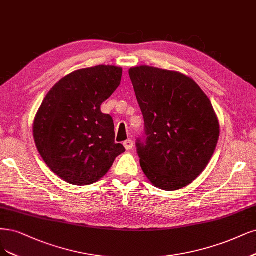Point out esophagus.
<instances>
[{
    "instance_id": "esophagus-1",
    "label": "esophagus",
    "mask_w": 256,
    "mask_h": 256,
    "mask_svg": "<svg viewBox=\"0 0 256 256\" xmlns=\"http://www.w3.org/2000/svg\"><path fill=\"white\" fill-rule=\"evenodd\" d=\"M124 146H125V148L127 149V150H130V149H132V147H134V140H125Z\"/></svg>"
}]
</instances>
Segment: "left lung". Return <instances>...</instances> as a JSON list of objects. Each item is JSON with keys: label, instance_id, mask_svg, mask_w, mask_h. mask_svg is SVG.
<instances>
[{"label": "left lung", "instance_id": "1", "mask_svg": "<svg viewBox=\"0 0 256 256\" xmlns=\"http://www.w3.org/2000/svg\"><path fill=\"white\" fill-rule=\"evenodd\" d=\"M129 76L145 122L146 138L136 140L143 172L163 190L188 186L217 146L220 127L210 100L180 72L140 66Z\"/></svg>", "mask_w": 256, "mask_h": 256}]
</instances>
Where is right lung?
Segmentation results:
<instances>
[{
    "instance_id": "add662e5",
    "label": "right lung",
    "mask_w": 256,
    "mask_h": 256,
    "mask_svg": "<svg viewBox=\"0 0 256 256\" xmlns=\"http://www.w3.org/2000/svg\"><path fill=\"white\" fill-rule=\"evenodd\" d=\"M122 68L96 66L61 78L34 116V144L50 170L73 185L98 182L125 147L114 142V124L102 104L116 91Z\"/></svg>"
}]
</instances>
